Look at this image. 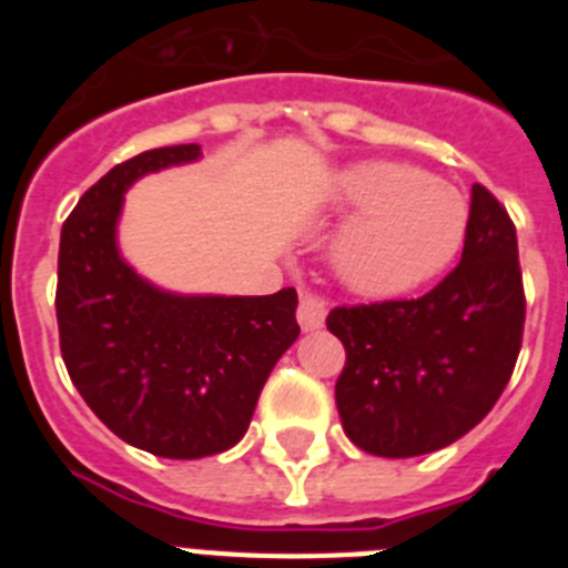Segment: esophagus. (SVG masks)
<instances>
[{"instance_id":"obj_1","label":"esophagus","mask_w":568,"mask_h":568,"mask_svg":"<svg viewBox=\"0 0 568 568\" xmlns=\"http://www.w3.org/2000/svg\"><path fill=\"white\" fill-rule=\"evenodd\" d=\"M324 318H327V301L321 298V295H301L298 304V324L304 333H313V329L324 327Z\"/></svg>"}]
</instances>
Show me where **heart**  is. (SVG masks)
<instances>
[{
	"label": "heart",
	"instance_id": "1",
	"mask_svg": "<svg viewBox=\"0 0 568 568\" xmlns=\"http://www.w3.org/2000/svg\"><path fill=\"white\" fill-rule=\"evenodd\" d=\"M338 193L358 215L335 239L333 264L355 293L398 295L420 287L464 244V193L413 164L361 162L344 170Z\"/></svg>",
	"mask_w": 568,
	"mask_h": 568
}]
</instances>
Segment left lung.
<instances>
[{
	"instance_id": "8db88e82",
	"label": "left lung",
	"mask_w": 568,
	"mask_h": 568,
	"mask_svg": "<svg viewBox=\"0 0 568 568\" xmlns=\"http://www.w3.org/2000/svg\"><path fill=\"white\" fill-rule=\"evenodd\" d=\"M518 235L484 184L471 187L460 264L420 298L335 307V384L346 438L378 458H415L464 438L509 384L524 338Z\"/></svg>"
}]
</instances>
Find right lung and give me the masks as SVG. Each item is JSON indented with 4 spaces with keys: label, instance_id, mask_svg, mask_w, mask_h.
Returning <instances> with one entry per match:
<instances>
[{
    "label": "right lung",
    "instance_id": "add662e5",
    "mask_svg": "<svg viewBox=\"0 0 568 568\" xmlns=\"http://www.w3.org/2000/svg\"><path fill=\"white\" fill-rule=\"evenodd\" d=\"M199 159V144H173L115 164L79 199L59 241L57 321L70 381L110 433L175 460L244 438L264 381L301 333L293 287L168 293L119 253L124 193L142 175Z\"/></svg>",
    "mask_w": 568,
    "mask_h": 568
}]
</instances>
